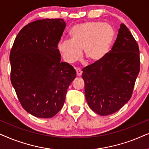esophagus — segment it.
I'll list each match as a JSON object with an SVG mask.
<instances>
[{
	"mask_svg": "<svg viewBox=\"0 0 149 149\" xmlns=\"http://www.w3.org/2000/svg\"><path fill=\"white\" fill-rule=\"evenodd\" d=\"M82 73V70H81L80 69H79V68L76 69V74H77V76H81Z\"/></svg>",
	"mask_w": 149,
	"mask_h": 149,
	"instance_id": "esophagus-1",
	"label": "esophagus"
}]
</instances>
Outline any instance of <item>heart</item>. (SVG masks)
I'll return each mask as SVG.
<instances>
[{
    "label": "heart",
    "mask_w": 149,
    "mask_h": 149,
    "mask_svg": "<svg viewBox=\"0 0 149 149\" xmlns=\"http://www.w3.org/2000/svg\"><path fill=\"white\" fill-rule=\"evenodd\" d=\"M70 41L58 43V49L63 59L68 63L76 62L83 56L90 62L102 59L110 49L114 38L112 26L100 21L78 24L71 29Z\"/></svg>",
    "instance_id": "heart-1"
}]
</instances>
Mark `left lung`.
Segmentation results:
<instances>
[{"label":"left lung","instance_id":"1","mask_svg":"<svg viewBox=\"0 0 149 149\" xmlns=\"http://www.w3.org/2000/svg\"><path fill=\"white\" fill-rule=\"evenodd\" d=\"M140 69L139 47L121 24L111 50L82 69L85 97L91 110L102 116L119 110L132 97Z\"/></svg>","mask_w":149,"mask_h":149}]
</instances>
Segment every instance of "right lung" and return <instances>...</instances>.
I'll list each match as a JSON object with an SVG mask.
<instances>
[{"label": "right lung", "instance_id": "right-lung-1", "mask_svg": "<svg viewBox=\"0 0 149 149\" xmlns=\"http://www.w3.org/2000/svg\"><path fill=\"white\" fill-rule=\"evenodd\" d=\"M63 19H38L26 25L10 52L11 82L22 108L34 116L52 118L63 108L76 70L61 62L58 43Z\"/></svg>", "mask_w": 149, "mask_h": 149}]
</instances>
